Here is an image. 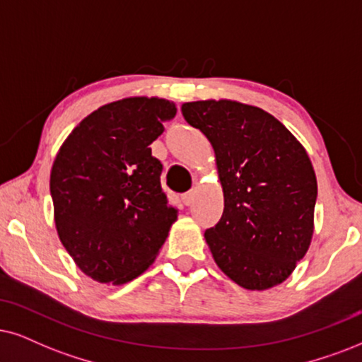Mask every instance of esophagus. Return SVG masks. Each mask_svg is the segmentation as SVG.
Listing matches in <instances>:
<instances>
[{
    "label": "esophagus",
    "mask_w": 362,
    "mask_h": 362,
    "mask_svg": "<svg viewBox=\"0 0 362 362\" xmlns=\"http://www.w3.org/2000/svg\"><path fill=\"white\" fill-rule=\"evenodd\" d=\"M195 199V190H189L187 194L182 195V202H184L185 205H190L192 202H194Z\"/></svg>",
    "instance_id": "34e87169"
}]
</instances>
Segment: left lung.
<instances>
[{"instance_id": "left-lung-1", "label": "left lung", "mask_w": 362, "mask_h": 362, "mask_svg": "<svg viewBox=\"0 0 362 362\" xmlns=\"http://www.w3.org/2000/svg\"><path fill=\"white\" fill-rule=\"evenodd\" d=\"M182 113L212 144L223 187L221 221L205 230L215 262L249 291L286 281L314 232L317 180L304 147L250 105L207 100Z\"/></svg>"}]
</instances>
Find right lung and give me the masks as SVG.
<instances>
[{
  "instance_id": "add662e5",
  "label": "right lung",
  "mask_w": 362,
  "mask_h": 362,
  "mask_svg": "<svg viewBox=\"0 0 362 362\" xmlns=\"http://www.w3.org/2000/svg\"><path fill=\"white\" fill-rule=\"evenodd\" d=\"M168 100L103 105L71 132L54 158L49 192L58 235L93 281L125 284L153 262L178 210L160 184L150 144L175 117Z\"/></svg>"
}]
</instances>
